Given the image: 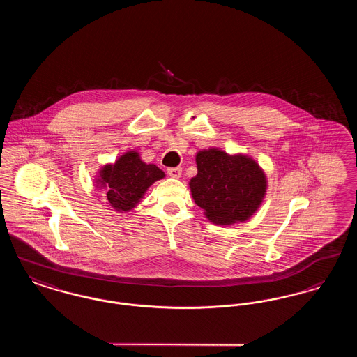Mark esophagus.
<instances>
[{"label":"esophagus","instance_id":"1","mask_svg":"<svg viewBox=\"0 0 357 357\" xmlns=\"http://www.w3.org/2000/svg\"><path fill=\"white\" fill-rule=\"evenodd\" d=\"M167 172H169V175L172 176V178H181L182 169L181 167H171V169H167Z\"/></svg>","mask_w":357,"mask_h":357}]
</instances>
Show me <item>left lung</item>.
I'll return each mask as SVG.
<instances>
[{"instance_id":"1","label":"left lung","mask_w":357,"mask_h":357,"mask_svg":"<svg viewBox=\"0 0 357 357\" xmlns=\"http://www.w3.org/2000/svg\"><path fill=\"white\" fill-rule=\"evenodd\" d=\"M195 162L198 174L188 186L208 221L229 226L248 221L258 210L268 179L253 158L208 149L197 153Z\"/></svg>"}]
</instances>
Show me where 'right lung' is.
I'll list each match as a JSON object with an SVG mask.
<instances>
[{"instance_id": "add662e5", "label": "right lung", "mask_w": 357, "mask_h": 357, "mask_svg": "<svg viewBox=\"0 0 357 357\" xmlns=\"http://www.w3.org/2000/svg\"><path fill=\"white\" fill-rule=\"evenodd\" d=\"M166 175L155 165H147L135 150L119 156L115 163L102 166L95 183L107 192L108 204L119 211L127 213L140 202L149 187Z\"/></svg>"}]
</instances>
